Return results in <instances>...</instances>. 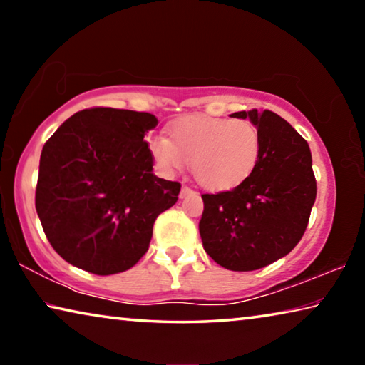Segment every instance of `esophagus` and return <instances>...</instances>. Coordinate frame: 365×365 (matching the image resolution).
I'll list each match as a JSON object with an SVG mask.
<instances>
[{"instance_id":"obj_1","label":"esophagus","mask_w":365,"mask_h":365,"mask_svg":"<svg viewBox=\"0 0 365 365\" xmlns=\"http://www.w3.org/2000/svg\"><path fill=\"white\" fill-rule=\"evenodd\" d=\"M195 191L191 190L190 187H182V190H180V197H187V196H190V195H193Z\"/></svg>"}]
</instances>
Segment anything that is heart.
Instances as JSON below:
<instances>
[{"instance_id":"heart-1","label":"heart","mask_w":365,"mask_h":365,"mask_svg":"<svg viewBox=\"0 0 365 365\" xmlns=\"http://www.w3.org/2000/svg\"><path fill=\"white\" fill-rule=\"evenodd\" d=\"M148 148L158 165L177 172L191 164L202 187L230 190L252 175L261 156V138L250 120L191 115L169 127V138L153 135Z\"/></svg>"}]
</instances>
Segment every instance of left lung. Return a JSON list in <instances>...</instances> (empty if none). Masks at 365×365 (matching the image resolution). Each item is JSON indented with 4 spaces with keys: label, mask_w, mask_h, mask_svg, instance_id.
Segmentation results:
<instances>
[{
    "label": "left lung",
    "mask_w": 365,
    "mask_h": 365,
    "mask_svg": "<svg viewBox=\"0 0 365 365\" xmlns=\"http://www.w3.org/2000/svg\"><path fill=\"white\" fill-rule=\"evenodd\" d=\"M261 138L252 175L230 191L201 195L200 235L205 251L235 272L262 269L287 256L306 232L317 195L307 141L272 110L235 113Z\"/></svg>",
    "instance_id": "8db88e82"
}]
</instances>
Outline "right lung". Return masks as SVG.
Returning <instances> with one entry per match:
<instances>
[{
  "mask_svg": "<svg viewBox=\"0 0 365 365\" xmlns=\"http://www.w3.org/2000/svg\"><path fill=\"white\" fill-rule=\"evenodd\" d=\"M150 113L91 108L69 117L41 150L35 207L58 255L96 275L133 267L182 185L153 174Z\"/></svg>",
  "mask_w": 365,
  "mask_h": 365,
  "instance_id": "obj_1",
  "label": "right lung"
}]
</instances>
